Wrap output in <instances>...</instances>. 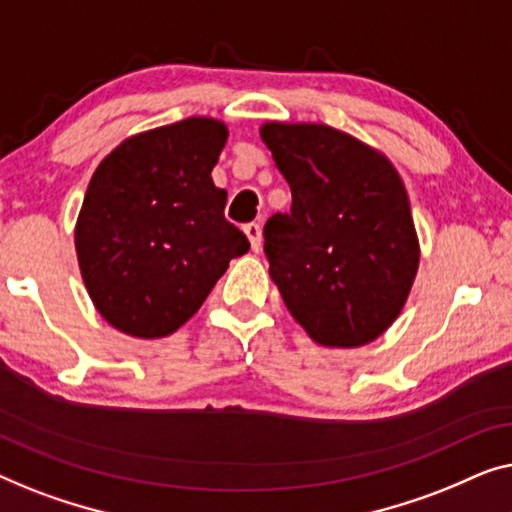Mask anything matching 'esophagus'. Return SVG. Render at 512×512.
I'll use <instances>...</instances> for the list:
<instances>
[{
    "label": "esophagus",
    "mask_w": 512,
    "mask_h": 512,
    "mask_svg": "<svg viewBox=\"0 0 512 512\" xmlns=\"http://www.w3.org/2000/svg\"><path fill=\"white\" fill-rule=\"evenodd\" d=\"M243 232H246L250 241V250H253V253H259V250H262V227L253 222V225L243 227Z\"/></svg>",
    "instance_id": "esophagus-1"
}]
</instances>
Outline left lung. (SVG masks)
Instances as JSON below:
<instances>
[{"label":"left lung","mask_w":512,"mask_h":512,"mask_svg":"<svg viewBox=\"0 0 512 512\" xmlns=\"http://www.w3.org/2000/svg\"><path fill=\"white\" fill-rule=\"evenodd\" d=\"M259 136L292 190L264 225L269 276L325 348H359L399 318L420 266L406 185L390 157L322 122H264Z\"/></svg>","instance_id":"8db88e82"}]
</instances>
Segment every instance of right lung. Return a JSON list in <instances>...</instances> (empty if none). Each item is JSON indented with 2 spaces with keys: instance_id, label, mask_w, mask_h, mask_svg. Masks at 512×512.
<instances>
[{
  "instance_id": "right-lung-1",
  "label": "right lung",
  "mask_w": 512,
  "mask_h": 512,
  "mask_svg": "<svg viewBox=\"0 0 512 512\" xmlns=\"http://www.w3.org/2000/svg\"><path fill=\"white\" fill-rule=\"evenodd\" d=\"M227 136L222 120L192 115L127 136L92 174L76 257L92 304L122 334H174L248 253L211 178Z\"/></svg>"
}]
</instances>
